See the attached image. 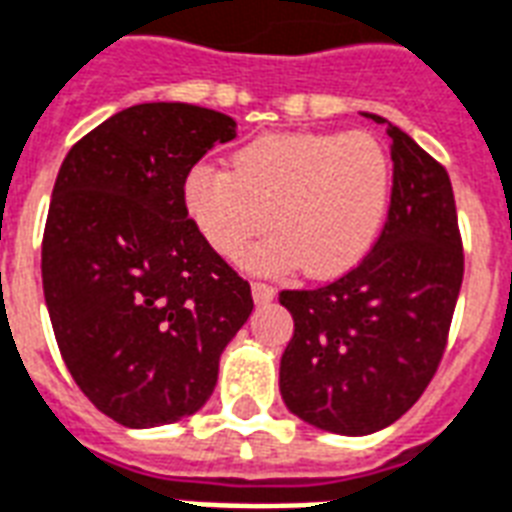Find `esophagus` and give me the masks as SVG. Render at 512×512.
Returning a JSON list of instances; mask_svg holds the SVG:
<instances>
[{
	"mask_svg": "<svg viewBox=\"0 0 512 512\" xmlns=\"http://www.w3.org/2000/svg\"><path fill=\"white\" fill-rule=\"evenodd\" d=\"M251 294H253V302H256V305H267V302H272V299H275V288H272L270 283H253Z\"/></svg>",
	"mask_w": 512,
	"mask_h": 512,
	"instance_id": "esophagus-1",
	"label": "esophagus"
}]
</instances>
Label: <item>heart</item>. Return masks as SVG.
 Instances as JSON below:
<instances>
[{
  "label": "heart",
  "instance_id": "heart-1",
  "mask_svg": "<svg viewBox=\"0 0 512 512\" xmlns=\"http://www.w3.org/2000/svg\"><path fill=\"white\" fill-rule=\"evenodd\" d=\"M394 164L367 132H270L232 156V169L197 164L183 183V205L218 256L253 272L302 267L337 278L356 267L386 224Z\"/></svg>",
  "mask_w": 512,
  "mask_h": 512
}]
</instances>
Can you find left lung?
I'll return each mask as SVG.
<instances>
[{"mask_svg": "<svg viewBox=\"0 0 512 512\" xmlns=\"http://www.w3.org/2000/svg\"><path fill=\"white\" fill-rule=\"evenodd\" d=\"M394 188L383 232L359 267L329 286L280 291L294 337L280 394L307 424L372 434L405 416L440 367L464 278L459 218L443 164L380 115Z\"/></svg>", "mask_w": 512, "mask_h": 512, "instance_id": "8db88e82", "label": "left lung"}]
</instances>
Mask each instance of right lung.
<instances>
[{
  "label": "right lung",
  "instance_id": "right-lung-1",
  "mask_svg": "<svg viewBox=\"0 0 512 512\" xmlns=\"http://www.w3.org/2000/svg\"><path fill=\"white\" fill-rule=\"evenodd\" d=\"M234 118L186 102L126 107L69 148L42 234V291L61 359L118 424L194 416L253 310L248 280L183 205L188 172Z\"/></svg>",
  "mask_w": 512,
  "mask_h": 512
}]
</instances>
